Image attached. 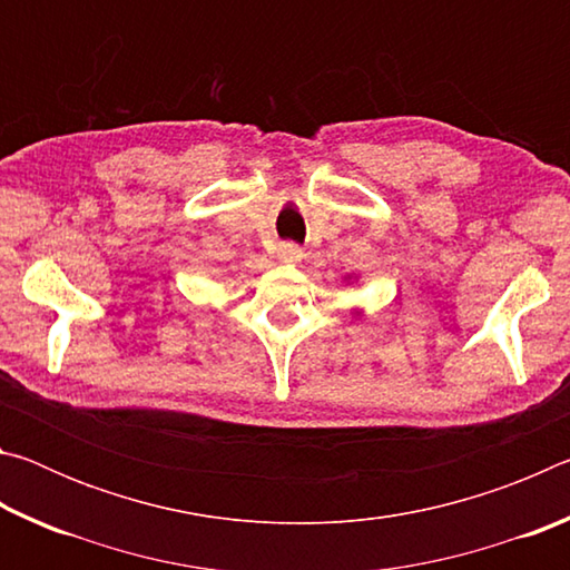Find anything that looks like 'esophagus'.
<instances>
[{
	"label": "esophagus",
	"mask_w": 570,
	"mask_h": 570,
	"mask_svg": "<svg viewBox=\"0 0 570 570\" xmlns=\"http://www.w3.org/2000/svg\"><path fill=\"white\" fill-rule=\"evenodd\" d=\"M278 258H282V262H286V264L298 262V258H302V246L292 244V240H286V244H278Z\"/></svg>",
	"instance_id": "1"
}]
</instances>
